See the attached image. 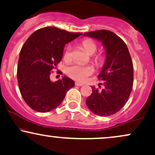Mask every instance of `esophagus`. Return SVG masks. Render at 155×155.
<instances>
[{
    "mask_svg": "<svg viewBox=\"0 0 155 155\" xmlns=\"http://www.w3.org/2000/svg\"><path fill=\"white\" fill-rule=\"evenodd\" d=\"M75 84H76V86H79V87H81V86H84V84H83V83L77 82V81H76V82L75 83Z\"/></svg>",
    "mask_w": 155,
    "mask_h": 155,
    "instance_id": "34e87169",
    "label": "esophagus"
}]
</instances>
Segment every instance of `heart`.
I'll list each match as a JSON object with an SVG mask.
<instances>
[{
  "instance_id": "b5f03b06",
  "label": "heart",
  "mask_w": 155,
  "mask_h": 155,
  "mask_svg": "<svg viewBox=\"0 0 155 155\" xmlns=\"http://www.w3.org/2000/svg\"><path fill=\"white\" fill-rule=\"evenodd\" d=\"M81 46L85 50L89 55H92L97 50V45L94 42L90 40H85L81 42ZM64 60L66 61H69L71 59V47H68L65 50L64 55H63ZM102 58L100 56L95 57L94 58V62L97 64H100L102 62ZM66 74L68 76L72 78L73 79L77 80L79 81H84L87 77L94 73V68L90 65L88 66H82V65L74 64L71 65L66 68Z\"/></svg>"
}]
</instances>
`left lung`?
Returning a JSON list of instances; mask_svg holds the SVG:
<instances>
[{
    "label": "left lung",
    "mask_w": 155,
    "mask_h": 155,
    "mask_svg": "<svg viewBox=\"0 0 155 155\" xmlns=\"http://www.w3.org/2000/svg\"><path fill=\"white\" fill-rule=\"evenodd\" d=\"M84 35L101 42L106 54L105 63L98 75L103 81V89L99 90L92 87V92L86 103L94 114L109 116L124 107L131 92L134 67L131 55L124 40L110 31H89Z\"/></svg>",
    "instance_id": "left-lung-1"
}]
</instances>
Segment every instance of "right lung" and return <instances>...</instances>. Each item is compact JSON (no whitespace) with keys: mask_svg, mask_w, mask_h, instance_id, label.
Instances as JSON below:
<instances>
[{"mask_svg":"<svg viewBox=\"0 0 155 155\" xmlns=\"http://www.w3.org/2000/svg\"><path fill=\"white\" fill-rule=\"evenodd\" d=\"M81 35L48 27L35 31L24 44L17 79L22 97L32 110L40 113L53 110L74 87V81L67 76L53 82L50 75L62 59L65 45Z\"/></svg>","mask_w":155,"mask_h":155,"instance_id":"obj_1","label":"right lung"}]
</instances>
